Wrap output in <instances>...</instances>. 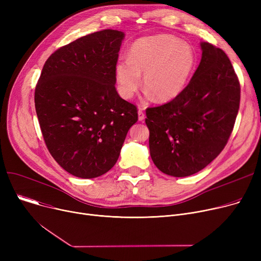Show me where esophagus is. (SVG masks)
<instances>
[{
    "instance_id": "esophagus-1",
    "label": "esophagus",
    "mask_w": 261,
    "mask_h": 261,
    "mask_svg": "<svg viewBox=\"0 0 261 261\" xmlns=\"http://www.w3.org/2000/svg\"><path fill=\"white\" fill-rule=\"evenodd\" d=\"M145 119V113L143 111V108H139V120L143 121Z\"/></svg>"
}]
</instances>
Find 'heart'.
Wrapping results in <instances>:
<instances>
[{"mask_svg": "<svg viewBox=\"0 0 261 261\" xmlns=\"http://www.w3.org/2000/svg\"><path fill=\"white\" fill-rule=\"evenodd\" d=\"M196 64L194 49L169 36H153L135 41L128 59L115 65V79L121 97L130 99L141 86L160 101L176 97L186 87Z\"/></svg>", "mask_w": 261, "mask_h": 261, "instance_id": "heart-1", "label": "heart"}]
</instances>
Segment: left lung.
Masks as SVG:
<instances>
[{
  "label": "left lung",
  "instance_id": "obj_1",
  "mask_svg": "<svg viewBox=\"0 0 261 261\" xmlns=\"http://www.w3.org/2000/svg\"><path fill=\"white\" fill-rule=\"evenodd\" d=\"M193 78L172 100L147 108L150 155L168 175L197 173L221 153L234 129L240 84L221 49L202 42Z\"/></svg>",
  "mask_w": 261,
  "mask_h": 261
}]
</instances>
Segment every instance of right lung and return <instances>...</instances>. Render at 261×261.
Instances as JSON below:
<instances>
[{
  "mask_svg": "<svg viewBox=\"0 0 261 261\" xmlns=\"http://www.w3.org/2000/svg\"><path fill=\"white\" fill-rule=\"evenodd\" d=\"M123 33L105 30L53 53L35 90V107L49 153L68 173L93 179L118 160L138 109L122 99L115 65Z\"/></svg>",
  "mask_w": 261,
  "mask_h": 261,
  "instance_id": "right-lung-1",
  "label": "right lung"
}]
</instances>
